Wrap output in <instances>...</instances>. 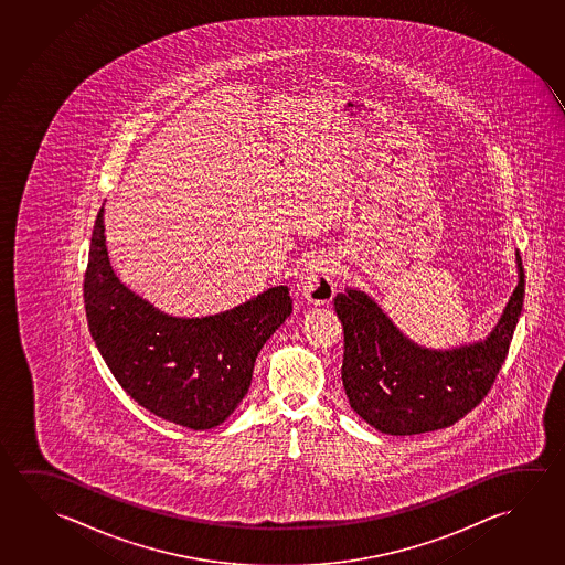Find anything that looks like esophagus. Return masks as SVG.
Here are the masks:
<instances>
[{
	"mask_svg": "<svg viewBox=\"0 0 565 565\" xmlns=\"http://www.w3.org/2000/svg\"><path fill=\"white\" fill-rule=\"evenodd\" d=\"M334 276H337V262L331 256H317L309 259L299 271L297 291L315 306H324L333 299L334 289H337Z\"/></svg>",
	"mask_w": 565,
	"mask_h": 565,
	"instance_id": "34e87169",
	"label": "esophagus"
}]
</instances>
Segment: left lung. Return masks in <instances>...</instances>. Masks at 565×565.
Instances as JSON below:
<instances>
[{
	"label": "left lung",
	"mask_w": 565,
	"mask_h": 565,
	"mask_svg": "<svg viewBox=\"0 0 565 565\" xmlns=\"http://www.w3.org/2000/svg\"><path fill=\"white\" fill-rule=\"evenodd\" d=\"M519 286L487 341L454 351H427L407 341L371 297L349 289L334 297L342 324V386L359 416L390 435L454 426L489 394L509 354L524 303Z\"/></svg>",
	"instance_id": "obj_1"
}]
</instances>
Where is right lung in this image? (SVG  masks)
I'll return each instance as SVG.
<instances>
[{
  "label": "right lung",
  "instance_id": "1",
  "mask_svg": "<svg viewBox=\"0 0 565 565\" xmlns=\"http://www.w3.org/2000/svg\"><path fill=\"white\" fill-rule=\"evenodd\" d=\"M84 307L121 388L151 414L199 431L223 424L248 394L256 356L291 313V297L279 286L213 317L161 313L116 278L103 206L84 274Z\"/></svg>",
  "mask_w": 565,
  "mask_h": 565
}]
</instances>
